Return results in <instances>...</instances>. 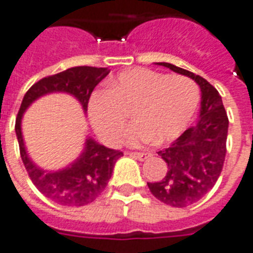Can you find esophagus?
Masks as SVG:
<instances>
[{
	"label": "esophagus",
	"mask_w": 253,
	"mask_h": 253,
	"mask_svg": "<svg viewBox=\"0 0 253 253\" xmlns=\"http://www.w3.org/2000/svg\"><path fill=\"white\" fill-rule=\"evenodd\" d=\"M130 156H133V157H136V159H138V160H147V159H149L151 157V153L149 152H130L129 153Z\"/></svg>",
	"instance_id": "obj_1"
}]
</instances>
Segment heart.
I'll return each mask as SVG.
<instances>
[{"mask_svg": "<svg viewBox=\"0 0 253 253\" xmlns=\"http://www.w3.org/2000/svg\"><path fill=\"white\" fill-rule=\"evenodd\" d=\"M200 102V88L185 76H168L147 68L121 72L89 98L92 126L105 141L117 144L124 136L128 115L136 124L128 142L138 145L173 141L188 126Z\"/></svg>", "mask_w": 253, "mask_h": 253, "instance_id": "b5f03b06", "label": "heart"}]
</instances>
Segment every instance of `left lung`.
Instances as JSON below:
<instances>
[{"label":"left lung","instance_id":"obj_1","mask_svg":"<svg viewBox=\"0 0 253 253\" xmlns=\"http://www.w3.org/2000/svg\"><path fill=\"white\" fill-rule=\"evenodd\" d=\"M159 65L191 77L201 89L199 123L188 128L169 147L157 152L168 164V172L160 181L148 183L156 199L168 206L184 208L207 195L223 170L228 116L221 96L206 79L168 62H159Z\"/></svg>","mask_w":253,"mask_h":253}]
</instances>
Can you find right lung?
Returning <instances> with one entry per match:
<instances>
[{"label": "right lung", "instance_id": "add662e5", "mask_svg": "<svg viewBox=\"0 0 253 253\" xmlns=\"http://www.w3.org/2000/svg\"><path fill=\"white\" fill-rule=\"evenodd\" d=\"M108 73L109 70L106 68H70L57 75L43 77L33 84L21 102L16 119V133L21 159L32 183L42 195L57 204L81 207L96 200V197H98L108 185L116 161L124 153L117 149H109L97 144L92 138H88L81 156L70 167L60 172H45L37 168L26 155L21 134L22 113L36 98L52 92H66L73 94L81 102L84 111H88V102L93 89L102 79H105Z\"/></svg>", "mask_w": 253, "mask_h": 253}]
</instances>
